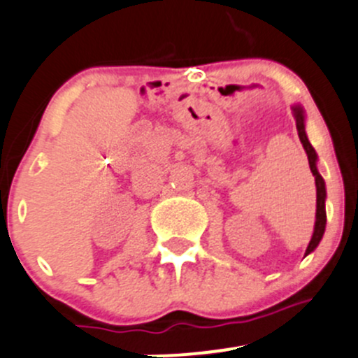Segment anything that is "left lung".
Returning a JSON list of instances; mask_svg holds the SVG:
<instances>
[{"label":"left lung","instance_id":"8db88e82","mask_svg":"<svg viewBox=\"0 0 358 358\" xmlns=\"http://www.w3.org/2000/svg\"><path fill=\"white\" fill-rule=\"evenodd\" d=\"M292 115H294V120H296V129H298L299 141L308 155L310 171H311V174L315 176V184H317V221H315L313 236H311L310 245H308V249H306V254H310L311 250H315V247L318 245V242H320L322 236H324V231H325V221H327V215H325V182L317 171V153H315L313 146L310 144V141H308V137H306V132H304L303 109H301L299 106H294V108H292Z\"/></svg>","mask_w":358,"mask_h":358}]
</instances>
